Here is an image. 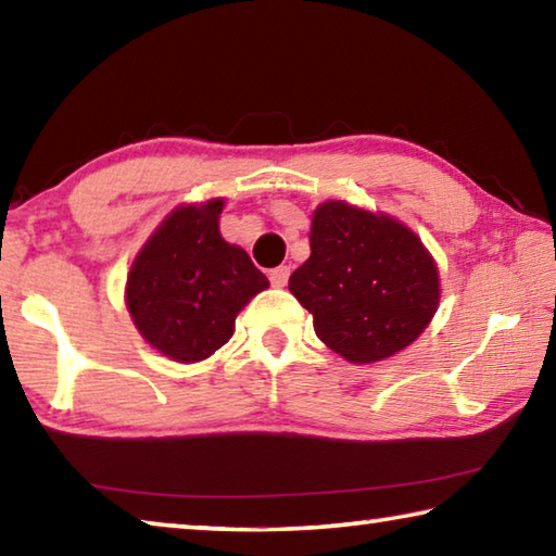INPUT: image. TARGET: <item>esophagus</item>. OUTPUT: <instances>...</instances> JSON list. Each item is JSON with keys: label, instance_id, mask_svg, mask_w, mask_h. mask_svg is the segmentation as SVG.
I'll use <instances>...</instances> for the list:
<instances>
[{"label": "esophagus", "instance_id": "34e87169", "mask_svg": "<svg viewBox=\"0 0 556 556\" xmlns=\"http://www.w3.org/2000/svg\"><path fill=\"white\" fill-rule=\"evenodd\" d=\"M269 281H271V287H277V289H281V287H287V281H289V267H275L269 271Z\"/></svg>", "mask_w": 556, "mask_h": 556}]
</instances>
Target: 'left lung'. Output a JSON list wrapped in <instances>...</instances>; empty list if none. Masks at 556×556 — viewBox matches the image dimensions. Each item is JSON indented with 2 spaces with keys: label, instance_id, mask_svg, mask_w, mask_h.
I'll list each match as a JSON object with an SVG mask.
<instances>
[{
  "label": "left lung",
  "instance_id": "8db88e82",
  "mask_svg": "<svg viewBox=\"0 0 556 556\" xmlns=\"http://www.w3.org/2000/svg\"><path fill=\"white\" fill-rule=\"evenodd\" d=\"M312 257L289 277V291L314 316V331L348 363L397 355L431 324L441 279L419 235L388 213L348 201L318 203Z\"/></svg>",
  "mask_w": 556,
  "mask_h": 556
}]
</instances>
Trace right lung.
<instances>
[{
	"label": "right lung",
	"instance_id": "right-lung-1",
	"mask_svg": "<svg viewBox=\"0 0 556 556\" xmlns=\"http://www.w3.org/2000/svg\"><path fill=\"white\" fill-rule=\"evenodd\" d=\"M223 208L225 199L176 205L127 271L131 321L168 361L211 357L230 341L250 299L269 287L248 252L220 235Z\"/></svg>",
	"mask_w": 556,
	"mask_h": 556
}]
</instances>
